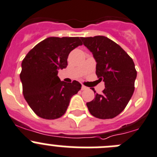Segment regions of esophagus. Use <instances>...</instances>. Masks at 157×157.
<instances>
[{
	"instance_id": "1",
	"label": "esophagus",
	"mask_w": 157,
	"mask_h": 157,
	"mask_svg": "<svg viewBox=\"0 0 157 157\" xmlns=\"http://www.w3.org/2000/svg\"><path fill=\"white\" fill-rule=\"evenodd\" d=\"M85 89H87V87H86L85 86H84V85H82V87H81V90H85Z\"/></svg>"
}]
</instances>
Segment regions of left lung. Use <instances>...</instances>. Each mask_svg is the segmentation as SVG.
Listing matches in <instances>:
<instances>
[{
	"label": "left lung",
	"instance_id": "8db88e82",
	"mask_svg": "<svg viewBox=\"0 0 157 157\" xmlns=\"http://www.w3.org/2000/svg\"><path fill=\"white\" fill-rule=\"evenodd\" d=\"M80 39L92 52L97 63L96 75L105 87L101 94L96 93L94 99L87 103L89 112L99 119H112L125 109L135 91V63L120 45L106 36Z\"/></svg>",
	"mask_w": 157,
	"mask_h": 157
}]
</instances>
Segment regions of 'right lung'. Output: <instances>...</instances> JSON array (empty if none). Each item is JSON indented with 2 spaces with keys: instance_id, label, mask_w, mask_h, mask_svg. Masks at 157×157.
<instances>
[{
  "instance_id": "1",
  "label": "right lung",
  "mask_w": 157,
  "mask_h": 157,
  "mask_svg": "<svg viewBox=\"0 0 157 157\" xmlns=\"http://www.w3.org/2000/svg\"><path fill=\"white\" fill-rule=\"evenodd\" d=\"M80 45L82 42L77 36H51L37 44L22 60V93L38 117L47 120L61 117L72 96L81 88L77 80L66 83L58 77L59 70L67 66L70 52Z\"/></svg>"
}]
</instances>
